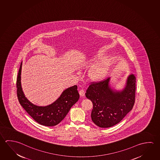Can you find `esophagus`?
Segmentation results:
<instances>
[{"instance_id": "esophagus-1", "label": "esophagus", "mask_w": 160, "mask_h": 160, "mask_svg": "<svg viewBox=\"0 0 160 160\" xmlns=\"http://www.w3.org/2000/svg\"><path fill=\"white\" fill-rule=\"evenodd\" d=\"M79 94L81 96V97H84L85 95V91H84L83 89H81L80 91H79Z\"/></svg>"}]
</instances>
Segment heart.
<instances>
[{
	"mask_svg": "<svg viewBox=\"0 0 160 160\" xmlns=\"http://www.w3.org/2000/svg\"><path fill=\"white\" fill-rule=\"evenodd\" d=\"M103 56L104 53L100 52L92 59V65H95L101 59L102 60L94 68L89 71L88 76L92 81L95 82L102 81L110 72L113 65V58L111 57H104L102 58Z\"/></svg>",
	"mask_w": 160,
	"mask_h": 160,
	"instance_id": "heart-1",
	"label": "heart"
}]
</instances>
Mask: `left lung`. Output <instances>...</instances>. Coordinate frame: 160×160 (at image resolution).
I'll return each mask as SVG.
<instances>
[{"label": "left lung", "instance_id": "8db88e82", "mask_svg": "<svg viewBox=\"0 0 160 160\" xmlns=\"http://www.w3.org/2000/svg\"><path fill=\"white\" fill-rule=\"evenodd\" d=\"M110 78L98 82H92L85 96L93 104L91 117L101 128H109L119 123L131 111L135 102L136 77L129 75L122 90L110 87Z\"/></svg>", "mask_w": 160, "mask_h": 160}]
</instances>
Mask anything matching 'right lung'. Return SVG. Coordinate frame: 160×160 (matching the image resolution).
Returning <instances> with one entry per match:
<instances>
[{
    "label": "right lung",
    "instance_id": "obj_1",
    "mask_svg": "<svg viewBox=\"0 0 160 160\" xmlns=\"http://www.w3.org/2000/svg\"><path fill=\"white\" fill-rule=\"evenodd\" d=\"M22 62L19 70L17 79V93L19 102L31 117L43 126H56L65 118L69 110L79 99L78 87L74 85L65 89L54 102L47 106L34 105L27 99L21 86Z\"/></svg>",
    "mask_w": 160,
    "mask_h": 160
}]
</instances>
